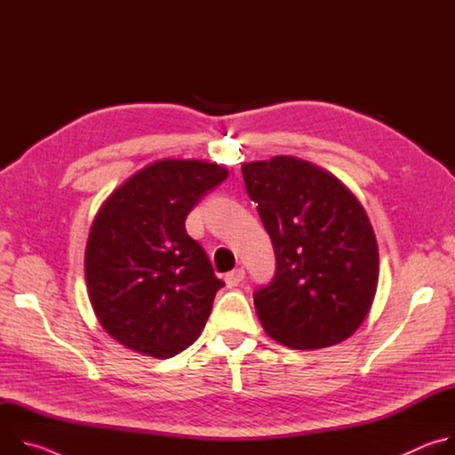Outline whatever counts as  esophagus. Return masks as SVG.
Listing matches in <instances>:
<instances>
[{"label": "esophagus", "instance_id": "obj_1", "mask_svg": "<svg viewBox=\"0 0 455 455\" xmlns=\"http://www.w3.org/2000/svg\"><path fill=\"white\" fill-rule=\"evenodd\" d=\"M244 279V270L243 268H235V270H232V272H228L227 275H225V281H227V284L232 288V286H237L241 281Z\"/></svg>", "mask_w": 455, "mask_h": 455}]
</instances>
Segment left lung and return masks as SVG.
I'll list each match as a JSON object with an SVG mask.
<instances>
[{"label": "left lung", "mask_w": 455, "mask_h": 455, "mask_svg": "<svg viewBox=\"0 0 455 455\" xmlns=\"http://www.w3.org/2000/svg\"><path fill=\"white\" fill-rule=\"evenodd\" d=\"M241 171L275 251L274 279L253 293L265 331L295 349L349 339L378 284V244L363 207L340 180L300 158Z\"/></svg>", "instance_id": "8db88e82"}]
</instances>
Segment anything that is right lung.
<instances>
[{"label": "right lung", "mask_w": 455, "mask_h": 455, "mask_svg": "<svg viewBox=\"0 0 455 455\" xmlns=\"http://www.w3.org/2000/svg\"><path fill=\"white\" fill-rule=\"evenodd\" d=\"M227 176L218 164L160 160L97 212L84 257L88 295L100 326L127 349L171 358L204 331L225 283L185 220Z\"/></svg>", "instance_id": "right-lung-1"}]
</instances>
